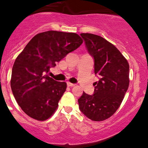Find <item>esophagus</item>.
I'll return each mask as SVG.
<instances>
[{
  "label": "esophagus",
  "mask_w": 148,
  "mask_h": 148,
  "mask_svg": "<svg viewBox=\"0 0 148 148\" xmlns=\"http://www.w3.org/2000/svg\"><path fill=\"white\" fill-rule=\"evenodd\" d=\"M66 84H67V86H75V84H74L70 83V82H68Z\"/></svg>",
  "instance_id": "1"
}]
</instances>
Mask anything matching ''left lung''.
Wrapping results in <instances>:
<instances>
[{
	"label": "left lung",
	"mask_w": 148,
	"mask_h": 148,
	"mask_svg": "<svg viewBox=\"0 0 148 148\" xmlns=\"http://www.w3.org/2000/svg\"><path fill=\"white\" fill-rule=\"evenodd\" d=\"M88 52L94 60V73L99 78L94 94L85 92L78 99L79 109L89 119L102 121L118 110L129 86V64L113 44L102 37L82 33Z\"/></svg>",
	"instance_id": "left-lung-1"
}]
</instances>
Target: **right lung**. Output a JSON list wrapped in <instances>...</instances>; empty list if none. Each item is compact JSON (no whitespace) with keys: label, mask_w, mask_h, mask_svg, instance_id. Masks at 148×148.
Listing matches in <instances>:
<instances>
[{"label":"right lung","mask_w":148,"mask_h":148,"mask_svg":"<svg viewBox=\"0 0 148 148\" xmlns=\"http://www.w3.org/2000/svg\"><path fill=\"white\" fill-rule=\"evenodd\" d=\"M83 43L73 32L49 30L35 35L14 62L10 86L23 111L32 119L45 121L52 116L66 88V83L47 75L69 52Z\"/></svg>","instance_id":"obj_1"}]
</instances>
